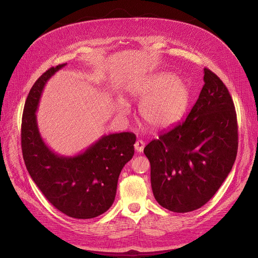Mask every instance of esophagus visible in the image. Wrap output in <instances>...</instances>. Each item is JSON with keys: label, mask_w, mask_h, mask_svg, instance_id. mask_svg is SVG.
<instances>
[{"label": "esophagus", "mask_w": 258, "mask_h": 258, "mask_svg": "<svg viewBox=\"0 0 258 258\" xmlns=\"http://www.w3.org/2000/svg\"><path fill=\"white\" fill-rule=\"evenodd\" d=\"M144 148H145V143H144L143 141L138 140V141L135 143V149H136L137 152H140V153L143 152Z\"/></svg>", "instance_id": "esophagus-1"}]
</instances>
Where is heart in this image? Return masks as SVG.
Here are the masks:
<instances>
[{
    "label": "heart",
    "instance_id": "1",
    "mask_svg": "<svg viewBox=\"0 0 258 258\" xmlns=\"http://www.w3.org/2000/svg\"><path fill=\"white\" fill-rule=\"evenodd\" d=\"M133 100L141 102L139 113L150 127L163 131L175 125L185 115L190 103V89L180 78L161 72L133 86ZM119 111L124 112L126 102L120 99Z\"/></svg>",
    "mask_w": 258,
    "mask_h": 258
}]
</instances>
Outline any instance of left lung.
Returning a JSON list of instances; mask_svg holds the SVG:
<instances>
[{
  "label": "left lung",
  "instance_id": "obj_1",
  "mask_svg": "<svg viewBox=\"0 0 258 258\" xmlns=\"http://www.w3.org/2000/svg\"><path fill=\"white\" fill-rule=\"evenodd\" d=\"M204 86L188 117L145 147L156 201L173 212L207 203L229 175L237 156L238 126L232 97L204 68Z\"/></svg>",
  "mask_w": 258,
  "mask_h": 258
}]
</instances>
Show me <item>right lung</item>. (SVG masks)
I'll list each match as a JSON object with an SVG mask.
<instances>
[{
	"mask_svg": "<svg viewBox=\"0 0 258 258\" xmlns=\"http://www.w3.org/2000/svg\"><path fill=\"white\" fill-rule=\"evenodd\" d=\"M65 65L47 70L29 91L22 116L21 148L28 173L48 201L70 217L89 219L113 204L120 171L135 153L136 136L104 135L73 156L54 152L41 136L35 112L47 82Z\"/></svg>",
	"mask_w": 258,
	"mask_h": 258,
	"instance_id": "add662e5",
	"label": "right lung"
}]
</instances>
